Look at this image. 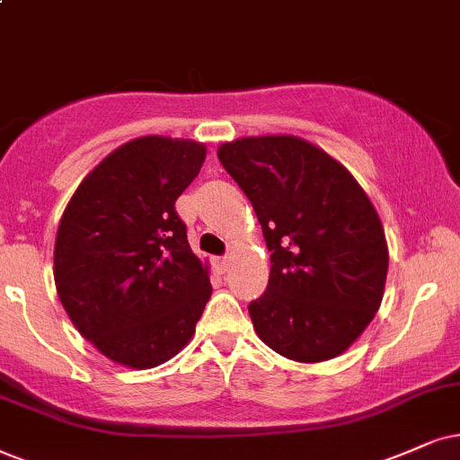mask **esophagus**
<instances>
[{
	"label": "esophagus",
	"mask_w": 460,
	"mask_h": 460,
	"mask_svg": "<svg viewBox=\"0 0 460 460\" xmlns=\"http://www.w3.org/2000/svg\"><path fill=\"white\" fill-rule=\"evenodd\" d=\"M229 263H231V257H220V259L214 261V265H217V270H218L220 273L229 270Z\"/></svg>",
	"instance_id": "1"
}]
</instances>
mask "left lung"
Segmentation results:
<instances>
[{"label": "left lung", "instance_id": "1", "mask_svg": "<svg viewBox=\"0 0 460 460\" xmlns=\"http://www.w3.org/2000/svg\"><path fill=\"white\" fill-rule=\"evenodd\" d=\"M217 155L252 203L271 252L267 290L248 305L261 341L299 363L344 354L385 297L388 246L367 193L297 136L240 137Z\"/></svg>", "mask_w": 460, "mask_h": 460}]
</instances>
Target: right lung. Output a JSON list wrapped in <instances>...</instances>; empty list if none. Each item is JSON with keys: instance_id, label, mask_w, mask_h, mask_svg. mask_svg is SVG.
<instances>
[{"instance_id": "1", "label": "right lung", "mask_w": 460, "mask_h": 460, "mask_svg": "<svg viewBox=\"0 0 460 460\" xmlns=\"http://www.w3.org/2000/svg\"><path fill=\"white\" fill-rule=\"evenodd\" d=\"M206 144L144 136L86 173L55 240V287L69 321L114 363L150 369L189 344L212 295L176 199Z\"/></svg>"}]
</instances>
